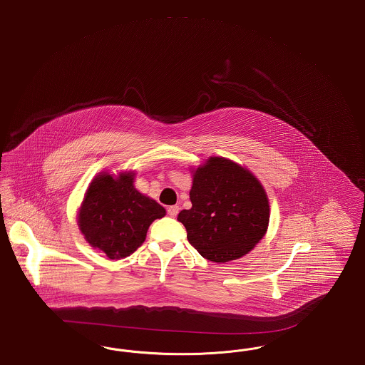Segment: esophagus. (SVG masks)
<instances>
[{
	"instance_id": "1",
	"label": "esophagus",
	"mask_w": 365,
	"mask_h": 365,
	"mask_svg": "<svg viewBox=\"0 0 365 365\" xmlns=\"http://www.w3.org/2000/svg\"><path fill=\"white\" fill-rule=\"evenodd\" d=\"M178 213H179V206H178V205H173V206L168 207V215H170L171 217H176Z\"/></svg>"
}]
</instances>
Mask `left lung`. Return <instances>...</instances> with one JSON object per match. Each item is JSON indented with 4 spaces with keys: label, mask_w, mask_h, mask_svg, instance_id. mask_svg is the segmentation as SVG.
I'll use <instances>...</instances> for the list:
<instances>
[{
    "label": "left lung",
    "mask_w": 365,
    "mask_h": 365,
    "mask_svg": "<svg viewBox=\"0 0 365 365\" xmlns=\"http://www.w3.org/2000/svg\"><path fill=\"white\" fill-rule=\"evenodd\" d=\"M191 207L178 215L191 246L207 261L227 263L261 242L270 219L267 194L258 178L235 161L212 156L190 168Z\"/></svg>",
    "instance_id": "left-lung-1"
}]
</instances>
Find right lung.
<instances>
[{
	"mask_svg": "<svg viewBox=\"0 0 365 365\" xmlns=\"http://www.w3.org/2000/svg\"><path fill=\"white\" fill-rule=\"evenodd\" d=\"M134 171L92 179L78 207L77 225L91 247L110 259L129 257L145 242L149 225L165 216V209L134 187Z\"/></svg>",
	"mask_w": 365,
	"mask_h": 365,
	"instance_id": "1",
	"label": "right lung"
}]
</instances>
